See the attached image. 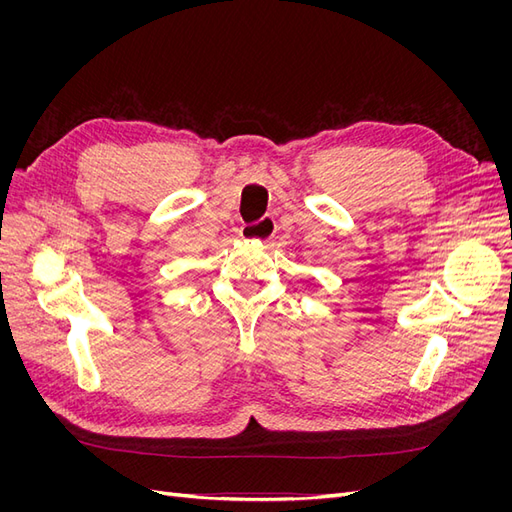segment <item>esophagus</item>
Segmentation results:
<instances>
[{"label":"esophagus","instance_id":"esophagus-1","mask_svg":"<svg viewBox=\"0 0 512 512\" xmlns=\"http://www.w3.org/2000/svg\"><path fill=\"white\" fill-rule=\"evenodd\" d=\"M275 232V222L271 218H262L258 224H247L241 228L243 241H269Z\"/></svg>","mask_w":512,"mask_h":512}]
</instances>
